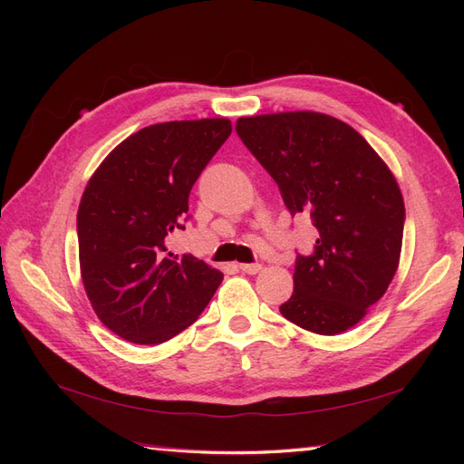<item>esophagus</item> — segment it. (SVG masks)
Wrapping results in <instances>:
<instances>
[{"label":"esophagus","mask_w":464,"mask_h":464,"mask_svg":"<svg viewBox=\"0 0 464 464\" xmlns=\"http://www.w3.org/2000/svg\"><path fill=\"white\" fill-rule=\"evenodd\" d=\"M239 269L247 275H255L263 269V265L261 263H243V265H239Z\"/></svg>","instance_id":"esophagus-1"}]
</instances>
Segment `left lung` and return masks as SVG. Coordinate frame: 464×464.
Masks as SVG:
<instances>
[{"instance_id": "obj_1", "label": "left lung", "mask_w": 464, "mask_h": 464, "mask_svg": "<svg viewBox=\"0 0 464 464\" xmlns=\"http://www.w3.org/2000/svg\"><path fill=\"white\" fill-rule=\"evenodd\" d=\"M235 130L289 213L309 215L319 231L313 251L297 253L281 314L319 334L351 329L395 277L405 229L395 177L361 133L329 115L241 117Z\"/></svg>"}]
</instances>
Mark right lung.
I'll return each mask as SVG.
<instances>
[{
    "label": "right lung",
    "mask_w": 464,
    "mask_h": 464,
    "mask_svg": "<svg viewBox=\"0 0 464 464\" xmlns=\"http://www.w3.org/2000/svg\"><path fill=\"white\" fill-rule=\"evenodd\" d=\"M229 135V120L150 125L117 145L87 183L77 211L82 279L97 317L121 339L169 341L221 285V271L169 253L165 239L185 229L193 185Z\"/></svg>",
    "instance_id": "right-lung-1"
}]
</instances>
